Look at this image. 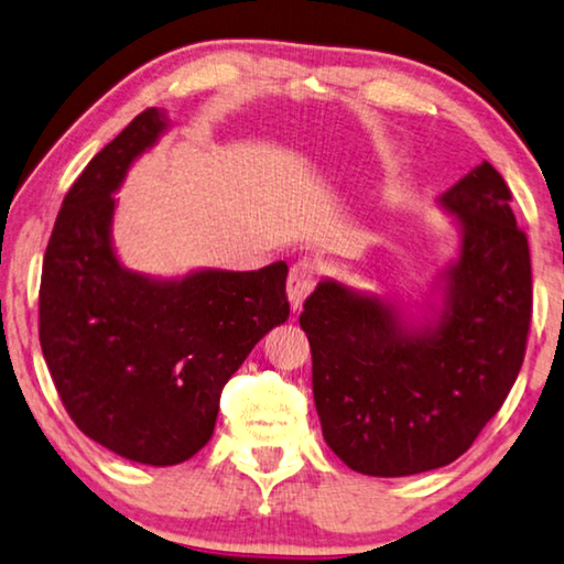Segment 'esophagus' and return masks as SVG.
I'll use <instances>...</instances> for the list:
<instances>
[{"mask_svg":"<svg viewBox=\"0 0 564 564\" xmlns=\"http://www.w3.org/2000/svg\"><path fill=\"white\" fill-rule=\"evenodd\" d=\"M317 280H319V270H317L315 262L302 260V262L292 264L290 276H288V294H290L292 310L302 307V302L307 300V294L315 290Z\"/></svg>","mask_w":564,"mask_h":564,"instance_id":"esophagus-1","label":"esophagus"}]
</instances>
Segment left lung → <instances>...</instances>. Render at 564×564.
Segmentation results:
<instances>
[{"mask_svg":"<svg viewBox=\"0 0 564 564\" xmlns=\"http://www.w3.org/2000/svg\"><path fill=\"white\" fill-rule=\"evenodd\" d=\"M490 162L442 195L463 225L435 327L337 282L304 300L312 392L329 449L372 477L445 467L473 447L520 375L532 319L528 235Z\"/></svg>","mask_w":564,"mask_h":564,"instance_id":"1","label":"left lung"}]
</instances>
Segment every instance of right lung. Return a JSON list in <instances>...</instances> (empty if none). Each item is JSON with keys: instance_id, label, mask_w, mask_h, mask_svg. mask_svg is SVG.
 I'll use <instances>...</instances> for the list:
<instances>
[{"instance_id": "right-lung-1", "label": "right lung", "mask_w": 564, "mask_h": 564, "mask_svg": "<svg viewBox=\"0 0 564 564\" xmlns=\"http://www.w3.org/2000/svg\"><path fill=\"white\" fill-rule=\"evenodd\" d=\"M164 127L144 109L87 164L62 202L40 284L42 355L64 410L101 447L154 467L207 445L221 387L290 317L284 262L172 282L117 262L112 192Z\"/></svg>"}]
</instances>
